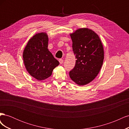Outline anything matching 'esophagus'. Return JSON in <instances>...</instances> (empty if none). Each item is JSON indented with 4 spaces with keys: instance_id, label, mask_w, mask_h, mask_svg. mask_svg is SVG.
<instances>
[{
    "instance_id": "1",
    "label": "esophagus",
    "mask_w": 129,
    "mask_h": 129,
    "mask_svg": "<svg viewBox=\"0 0 129 129\" xmlns=\"http://www.w3.org/2000/svg\"><path fill=\"white\" fill-rule=\"evenodd\" d=\"M58 61H59L60 64H62V63H63V60L61 59V58H60L59 60H58Z\"/></svg>"
}]
</instances>
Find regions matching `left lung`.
I'll use <instances>...</instances> for the list:
<instances>
[{
    "instance_id": "1",
    "label": "left lung",
    "mask_w": 129,
    "mask_h": 129,
    "mask_svg": "<svg viewBox=\"0 0 129 129\" xmlns=\"http://www.w3.org/2000/svg\"><path fill=\"white\" fill-rule=\"evenodd\" d=\"M70 36L76 60L69 76L77 84L84 85L95 79L102 67L103 45L98 35L87 28L78 29Z\"/></svg>"
}]
</instances>
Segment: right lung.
<instances>
[{
  "label": "right lung",
  "mask_w": 129,
  "mask_h": 129,
  "mask_svg": "<svg viewBox=\"0 0 129 129\" xmlns=\"http://www.w3.org/2000/svg\"><path fill=\"white\" fill-rule=\"evenodd\" d=\"M48 37L39 33L31 38L23 52V60L27 71L39 81L51 76L53 69L59 64L48 49Z\"/></svg>",
  "instance_id": "add662e5"
}]
</instances>
